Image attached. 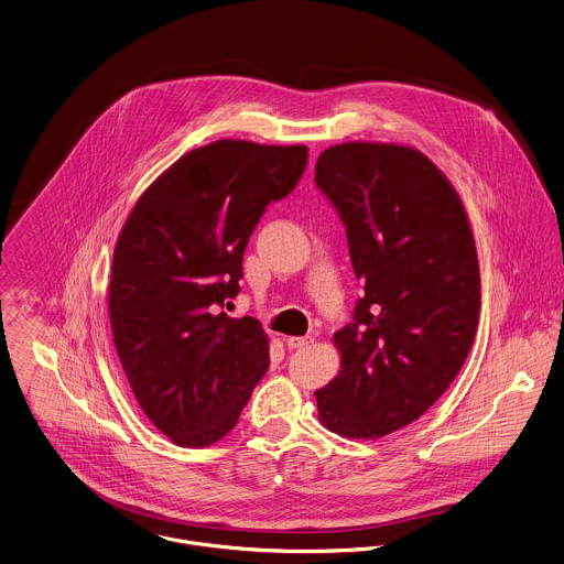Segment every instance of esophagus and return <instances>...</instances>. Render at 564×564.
<instances>
[{
  "label": "esophagus",
  "mask_w": 564,
  "mask_h": 564,
  "mask_svg": "<svg viewBox=\"0 0 564 564\" xmlns=\"http://www.w3.org/2000/svg\"><path fill=\"white\" fill-rule=\"evenodd\" d=\"M285 341H288V348L301 350V348H310L314 344V338L312 336H303V338H288Z\"/></svg>",
  "instance_id": "34e87169"
}]
</instances>
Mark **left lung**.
I'll list each match as a JSON object with an SVG mask.
<instances>
[{
  "mask_svg": "<svg viewBox=\"0 0 564 564\" xmlns=\"http://www.w3.org/2000/svg\"><path fill=\"white\" fill-rule=\"evenodd\" d=\"M316 185L364 288L334 336L341 370L316 390L318 419L344 438H379L421 419L466 361L481 305L475 239L447 176L414 148H327Z\"/></svg>",
  "mask_w": 564,
  "mask_h": 564,
  "instance_id": "left-lung-1",
  "label": "left lung"
}]
</instances>
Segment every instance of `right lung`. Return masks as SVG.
<instances>
[{
    "mask_svg": "<svg viewBox=\"0 0 564 564\" xmlns=\"http://www.w3.org/2000/svg\"><path fill=\"white\" fill-rule=\"evenodd\" d=\"M305 165V145L196 148L141 194L117 237L115 348L137 403L174 445L218 443L270 366L261 325L220 307L239 292L265 207L296 187Z\"/></svg>",
    "mask_w": 564,
    "mask_h": 564,
    "instance_id": "add662e5",
    "label": "right lung"
}]
</instances>
